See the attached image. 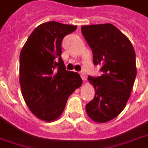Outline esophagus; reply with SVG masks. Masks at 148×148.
<instances>
[{"label": "esophagus", "instance_id": "esophagus-1", "mask_svg": "<svg viewBox=\"0 0 148 148\" xmlns=\"http://www.w3.org/2000/svg\"><path fill=\"white\" fill-rule=\"evenodd\" d=\"M80 75H81L82 79L83 81H86V74L85 72H83V71L80 72Z\"/></svg>", "mask_w": 148, "mask_h": 148}]
</instances>
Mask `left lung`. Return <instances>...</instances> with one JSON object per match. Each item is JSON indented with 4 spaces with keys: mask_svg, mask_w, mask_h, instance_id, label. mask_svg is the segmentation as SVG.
<instances>
[{
    "mask_svg": "<svg viewBox=\"0 0 148 148\" xmlns=\"http://www.w3.org/2000/svg\"><path fill=\"white\" fill-rule=\"evenodd\" d=\"M82 34L93 53V62L101 65L99 77L89 76L95 98L86 105L89 117L106 123L123 111L136 77L135 52L126 36L112 24L82 26Z\"/></svg>",
    "mask_w": 148,
    "mask_h": 148,
    "instance_id": "left-lung-1",
    "label": "left lung"
}]
</instances>
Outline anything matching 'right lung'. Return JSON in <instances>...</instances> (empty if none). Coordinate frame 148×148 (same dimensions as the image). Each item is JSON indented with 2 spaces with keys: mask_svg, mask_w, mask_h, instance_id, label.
<instances>
[{
  "mask_svg": "<svg viewBox=\"0 0 148 148\" xmlns=\"http://www.w3.org/2000/svg\"><path fill=\"white\" fill-rule=\"evenodd\" d=\"M76 29L56 21L42 24L21 51V93L32 113L42 120L59 117L69 96L82 83L79 74L66 70L62 58V40Z\"/></svg>",
  "mask_w": 148,
  "mask_h": 148,
  "instance_id": "obj_1",
  "label": "right lung"
}]
</instances>
